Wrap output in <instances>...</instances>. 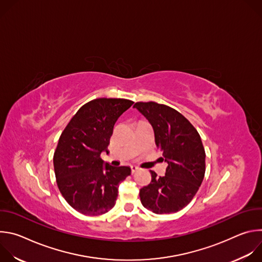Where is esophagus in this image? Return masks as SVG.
I'll use <instances>...</instances> for the list:
<instances>
[{"label":"esophagus","instance_id":"1","mask_svg":"<svg viewBox=\"0 0 262 262\" xmlns=\"http://www.w3.org/2000/svg\"><path fill=\"white\" fill-rule=\"evenodd\" d=\"M130 169H132V173H133V174H134L135 172L139 171V168H138L137 166H132V167H130Z\"/></svg>","mask_w":262,"mask_h":262}]
</instances>
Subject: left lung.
<instances>
[{"label": "left lung", "instance_id": "obj_1", "mask_svg": "<svg viewBox=\"0 0 262 262\" xmlns=\"http://www.w3.org/2000/svg\"><path fill=\"white\" fill-rule=\"evenodd\" d=\"M155 130L157 147L168 166L164 176L150 171L151 182L140 190L145 208L155 213H172L188 205L205 174V150L199 133L175 108L155 101L136 102Z\"/></svg>", "mask_w": 262, "mask_h": 262}]
</instances>
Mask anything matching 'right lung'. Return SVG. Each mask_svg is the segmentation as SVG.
Listing matches in <instances>:
<instances>
[{"label":"right lung","instance_id":"add662e5","mask_svg":"<svg viewBox=\"0 0 262 262\" xmlns=\"http://www.w3.org/2000/svg\"><path fill=\"white\" fill-rule=\"evenodd\" d=\"M134 101L96 98L80 107L62 132L54 154L60 193L67 203L86 215H100L114 207L118 185L130 168L103 166L110 139L119 116Z\"/></svg>","mask_w":262,"mask_h":262}]
</instances>
